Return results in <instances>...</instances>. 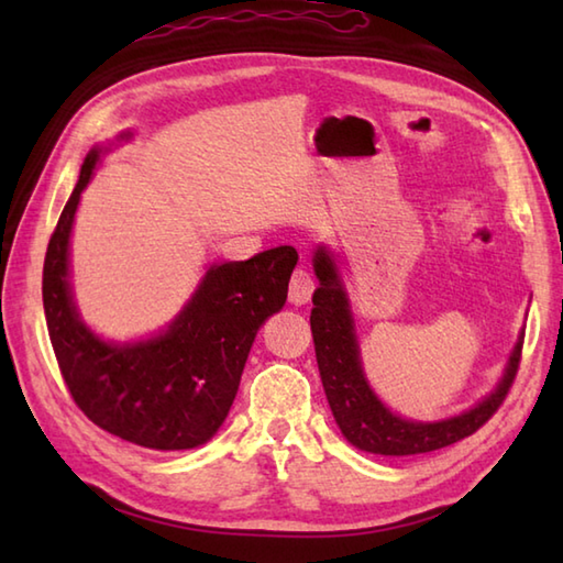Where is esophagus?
Here are the masks:
<instances>
[{"label": "esophagus", "mask_w": 563, "mask_h": 563, "mask_svg": "<svg viewBox=\"0 0 563 563\" xmlns=\"http://www.w3.org/2000/svg\"><path fill=\"white\" fill-rule=\"evenodd\" d=\"M314 292V280L305 268H297L290 278V302L292 305H307L309 297Z\"/></svg>", "instance_id": "34e87169"}]
</instances>
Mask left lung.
<instances>
[{
	"label": "left lung",
	"instance_id": "obj_1",
	"mask_svg": "<svg viewBox=\"0 0 563 563\" xmlns=\"http://www.w3.org/2000/svg\"><path fill=\"white\" fill-rule=\"evenodd\" d=\"M312 263L319 288L312 297L314 309L309 324H312L317 365L331 413L351 445L363 452L387 454V457L433 452L476 433L504 404L518 373L525 331H520L516 349L508 357L504 377L472 409L442 418V421H411L387 409L365 377L351 300L333 254L321 244L314 251Z\"/></svg>",
	"mask_w": 563,
	"mask_h": 563
}]
</instances>
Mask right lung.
Masks as SVG:
<instances>
[{"mask_svg":"<svg viewBox=\"0 0 563 563\" xmlns=\"http://www.w3.org/2000/svg\"><path fill=\"white\" fill-rule=\"evenodd\" d=\"M133 133H121L118 142ZM91 147L59 214L43 266V309L59 373L89 421L150 450H190L224 423L263 321L280 312L297 266L292 246L212 263L169 327L142 341H106L77 309L69 236L101 154Z\"/></svg>","mask_w":563,"mask_h":563,"instance_id":"obj_1","label":"right lung"}]
</instances>
